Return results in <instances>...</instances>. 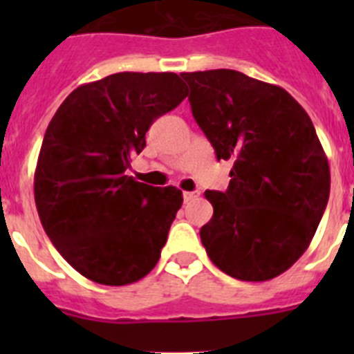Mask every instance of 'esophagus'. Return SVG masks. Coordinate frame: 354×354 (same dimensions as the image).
I'll return each instance as SVG.
<instances>
[{"label":"esophagus","instance_id":"obj_1","mask_svg":"<svg viewBox=\"0 0 354 354\" xmlns=\"http://www.w3.org/2000/svg\"><path fill=\"white\" fill-rule=\"evenodd\" d=\"M200 193L198 192H184L183 196H184V202H192V200H196L198 198Z\"/></svg>","mask_w":354,"mask_h":354}]
</instances>
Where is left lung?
I'll return each mask as SVG.
<instances>
[{"label": "left lung", "instance_id": "left-lung-1", "mask_svg": "<svg viewBox=\"0 0 354 354\" xmlns=\"http://www.w3.org/2000/svg\"><path fill=\"white\" fill-rule=\"evenodd\" d=\"M180 76L218 161L234 165L227 192H205L214 212L202 245L232 278L271 280L305 253L328 204L330 167L314 124L289 92L243 72Z\"/></svg>", "mask_w": 354, "mask_h": 354}]
</instances>
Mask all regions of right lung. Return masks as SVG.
I'll return each mask as SVG.
<instances>
[{"label":"right lung","instance_id":"obj_1","mask_svg":"<svg viewBox=\"0 0 354 354\" xmlns=\"http://www.w3.org/2000/svg\"><path fill=\"white\" fill-rule=\"evenodd\" d=\"M174 72H118L77 86L44 134L35 204L56 250L88 280L127 286L161 257L183 192L126 175L152 122L180 104Z\"/></svg>","mask_w":354,"mask_h":354}]
</instances>
